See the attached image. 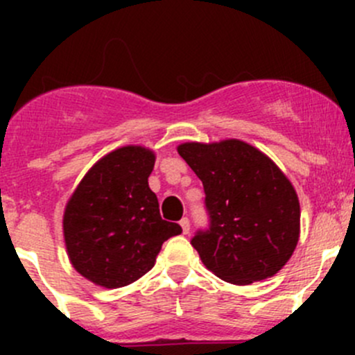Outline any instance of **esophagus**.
Returning a JSON list of instances; mask_svg holds the SVG:
<instances>
[{
	"instance_id": "34e87169",
	"label": "esophagus",
	"mask_w": 355,
	"mask_h": 355,
	"mask_svg": "<svg viewBox=\"0 0 355 355\" xmlns=\"http://www.w3.org/2000/svg\"><path fill=\"white\" fill-rule=\"evenodd\" d=\"M180 227H182V232H184L185 235L191 232V221H189V218H182L180 220Z\"/></svg>"
}]
</instances>
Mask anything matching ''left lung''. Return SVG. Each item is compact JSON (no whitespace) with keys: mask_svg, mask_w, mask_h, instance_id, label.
Here are the masks:
<instances>
[{"mask_svg":"<svg viewBox=\"0 0 355 355\" xmlns=\"http://www.w3.org/2000/svg\"><path fill=\"white\" fill-rule=\"evenodd\" d=\"M204 185L211 227L192 245L218 278L249 285L277 275L295 250L300 204L271 157L239 139L177 148Z\"/></svg>","mask_w":355,"mask_h":355,"instance_id":"8db88e82","label":"left lung"}]
</instances>
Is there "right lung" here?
I'll return each mask as SVG.
<instances>
[{
    "mask_svg": "<svg viewBox=\"0 0 355 355\" xmlns=\"http://www.w3.org/2000/svg\"><path fill=\"white\" fill-rule=\"evenodd\" d=\"M156 155L144 146H123L96 161L68 199L63 237L77 273L94 285L120 288L144 277L161 245L182 234L161 218L148 178Z\"/></svg>",
    "mask_w": 355,
    "mask_h": 355,
    "instance_id": "1",
    "label": "right lung"
}]
</instances>
